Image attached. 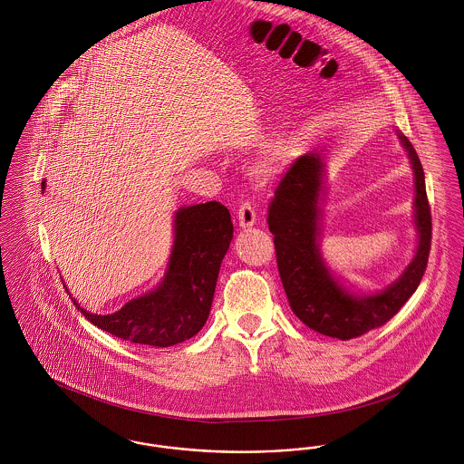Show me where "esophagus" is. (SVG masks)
<instances>
[{"mask_svg":"<svg viewBox=\"0 0 464 464\" xmlns=\"http://www.w3.org/2000/svg\"><path fill=\"white\" fill-rule=\"evenodd\" d=\"M237 218H238V224L240 227H252L256 221H257V216H256V210L250 203H242L238 207V212H237Z\"/></svg>","mask_w":464,"mask_h":464,"instance_id":"esophagus-1","label":"esophagus"}]
</instances>
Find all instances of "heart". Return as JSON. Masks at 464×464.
Returning a JSON list of instances; mask_svg holds the SVG:
<instances>
[{
    "label": "heart",
    "mask_w": 464,
    "mask_h": 464,
    "mask_svg": "<svg viewBox=\"0 0 464 464\" xmlns=\"http://www.w3.org/2000/svg\"><path fill=\"white\" fill-rule=\"evenodd\" d=\"M278 169H280V151H278V150H269V151L257 161L254 172H256V176L259 177V179L267 180V179L276 176Z\"/></svg>",
    "instance_id": "obj_1"
}]
</instances>
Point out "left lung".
<instances>
[{
  "mask_svg": "<svg viewBox=\"0 0 464 464\" xmlns=\"http://www.w3.org/2000/svg\"><path fill=\"white\" fill-rule=\"evenodd\" d=\"M416 176V227L420 235L412 263L395 284L379 294L354 295L337 284L318 248L320 191L324 156L297 158L278 182L267 207V226L275 235L276 265L294 314L309 329L348 341L384 325L420 287L431 248V210L424 172L409 139L398 133Z\"/></svg>",
  "mask_w": 464,
  "mask_h": 464,
  "instance_id": "1",
  "label": "left lung"
}]
</instances>
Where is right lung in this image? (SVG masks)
I'll return each instance as SVG.
<instances>
[{
  "mask_svg": "<svg viewBox=\"0 0 464 464\" xmlns=\"http://www.w3.org/2000/svg\"><path fill=\"white\" fill-rule=\"evenodd\" d=\"M44 180L42 189H44ZM167 275L158 287L111 314L78 309L101 331L135 344L169 348L197 335L205 325L222 259L233 238L229 210L219 201L180 207Z\"/></svg>",
  "mask_w": 464,
  "mask_h": 464,
  "instance_id": "1",
  "label": "right lung"
}]
</instances>
